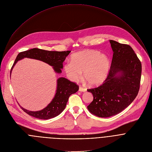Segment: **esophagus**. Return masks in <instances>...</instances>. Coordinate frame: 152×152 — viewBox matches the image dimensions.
I'll use <instances>...</instances> for the list:
<instances>
[{"instance_id": "1", "label": "esophagus", "mask_w": 152, "mask_h": 152, "mask_svg": "<svg viewBox=\"0 0 152 152\" xmlns=\"http://www.w3.org/2000/svg\"><path fill=\"white\" fill-rule=\"evenodd\" d=\"M86 88H83V87H81V86H80V87H79V91H81V92H85V91H86Z\"/></svg>"}]
</instances>
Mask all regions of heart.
Wrapping results in <instances>:
<instances>
[{
  "label": "heart",
  "mask_w": 152,
  "mask_h": 152,
  "mask_svg": "<svg viewBox=\"0 0 152 152\" xmlns=\"http://www.w3.org/2000/svg\"><path fill=\"white\" fill-rule=\"evenodd\" d=\"M110 68L109 57L94 50H84L73 53L71 61L66 62L64 69L68 77L73 81L82 76L90 86L102 84L106 79Z\"/></svg>",
  "instance_id": "b5f03b06"
}]
</instances>
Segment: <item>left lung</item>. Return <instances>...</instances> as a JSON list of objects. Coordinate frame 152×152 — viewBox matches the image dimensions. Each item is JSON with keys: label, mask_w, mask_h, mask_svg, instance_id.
I'll return each instance as SVG.
<instances>
[{"label": "left lung", "mask_w": 152, "mask_h": 152, "mask_svg": "<svg viewBox=\"0 0 152 152\" xmlns=\"http://www.w3.org/2000/svg\"><path fill=\"white\" fill-rule=\"evenodd\" d=\"M110 43L113 54L107 77L99 87L87 90L93 96L87 109L101 118L115 115L133 102L141 75V62L132 48L112 40Z\"/></svg>", "instance_id": "8db88e82"}]
</instances>
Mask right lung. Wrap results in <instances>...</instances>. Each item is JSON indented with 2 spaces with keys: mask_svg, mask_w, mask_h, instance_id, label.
Listing matches in <instances>:
<instances>
[{
  "mask_svg": "<svg viewBox=\"0 0 152 152\" xmlns=\"http://www.w3.org/2000/svg\"><path fill=\"white\" fill-rule=\"evenodd\" d=\"M71 51L64 52L48 51L37 48H34L20 52L14 62L11 70L18 61L24 58L37 59L52 66L55 72L60 74L63 69V62ZM79 89V86L75 83L71 82L64 77H60L57 80V88L55 95L51 102L43 109L39 111H30L23 107L21 108L27 114L40 119H49L59 115L65 108L69 96L75 93Z\"/></svg>",
  "mask_w": 152,
  "mask_h": 152,
  "instance_id": "1",
  "label": "right lung"
}]
</instances>
